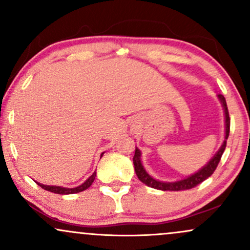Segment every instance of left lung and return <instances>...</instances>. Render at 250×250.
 Wrapping results in <instances>:
<instances>
[{"mask_svg": "<svg viewBox=\"0 0 250 250\" xmlns=\"http://www.w3.org/2000/svg\"><path fill=\"white\" fill-rule=\"evenodd\" d=\"M219 99L221 103H222L223 109H225V114H226V140H227L229 136V130H230V119H229V111H228V107H227L225 96L220 94ZM226 146H227V141L223 142L222 147L219 149V151H217L213 159L208 162V165H206L205 167L201 169V170L197 171V173H195L194 175H191V176L187 177V179L177 181V182H161V181L153 179V177H151L150 175L145 170V168H143L141 163V153H140L139 149L136 148L135 149V154L133 157L135 173H136L139 180L141 181L142 183H145V185H147L148 187L159 189V190H170V191L187 190V189L196 187V186L200 185L201 182L207 180L210 175H213L215 169H216L217 166H219V162L221 157H222L223 151H225Z\"/></svg>", "mask_w": 250, "mask_h": 250, "instance_id": "8db88e82", "label": "left lung"}]
</instances>
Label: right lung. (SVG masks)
Instances as JSON below:
<instances>
[{
    "instance_id": "1",
    "label": "right lung",
    "mask_w": 250,
    "mask_h": 250,
    "mask_svg": "<svg viewBox=\"0 0 250 250\" xmlns=\"http://www.w3.org/2000/svg\"><path fill=\"white\" fill-rule=\"evenodd\" d=\"M95 176H96V173H94L87 181H85L84 183H82L81 186H79V187H76V188H63V187H56V186L41 185V183H37V185H39L41 188L44 189V190L51 191V193H55V194H61V195L75 194V193H80V191L85 190V189H88L89 187H90L91 183H93L94 180H95Z\"/></svg>"
}]
</instances>
